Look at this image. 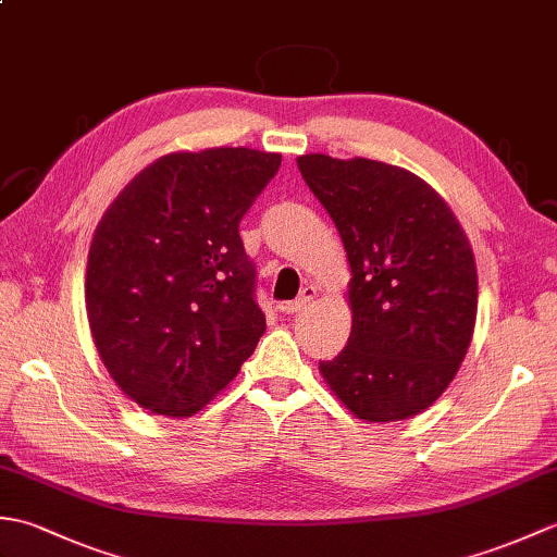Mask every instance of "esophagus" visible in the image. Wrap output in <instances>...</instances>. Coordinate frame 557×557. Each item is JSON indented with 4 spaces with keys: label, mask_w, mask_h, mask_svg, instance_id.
<instances>
[{
    "label": "esophagus",
    "mask_w": 557,
    "mask_h": 557,
    "mask_svg": "<svg viewBox=\"0 0 557 557\" xmlns=\"http://www.w3.org/2000/svg\"><path fill=\"white\" fill-rule=\"evenodd\" d=\"M318 297V287H313V285H306L304 289H301V294L294 301H289V304H285L282 306V311H285L287 315H294V313H299V311H304L306 306H309L313 299Z\"/></svg>",
    "instance_id": "obj_1"
}]
</instances>
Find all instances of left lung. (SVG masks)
<instances>
[{"label":"left lung","instance_id":"obj_1","mask_svg":"<svg viewBox=\"0 0 557 557\" xmlns=\"http://www.w3.org/2000/svg\"><path fill=\"white\" fill-rule=\"evenodd\" d=\"M349 260L351 333L327 387L369 423L411 419L455 381L476 323V260L455 212L421 176L369 158H297Z\"/></svg>","mask_w":557,"mask_h":557}]
</instances>
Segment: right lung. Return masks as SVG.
I'll return each instance as SVG.
<instances>
[{"mask_svg":"<svg viewBox=\"0 0 557 557\" xmlns=\"http://www.w3.org/2000/svg\"><path fill=\"white\" fill-rule=\"evenodd\" d=\"M280 162L242 146L168 152L104 210L88 251V325L138 407L194 417L265 333L239 222Z\"/></svg>","mask_w":557,"mask_h":557,"instance_id":"add662e5","label":"right lung"}]
</instances>
